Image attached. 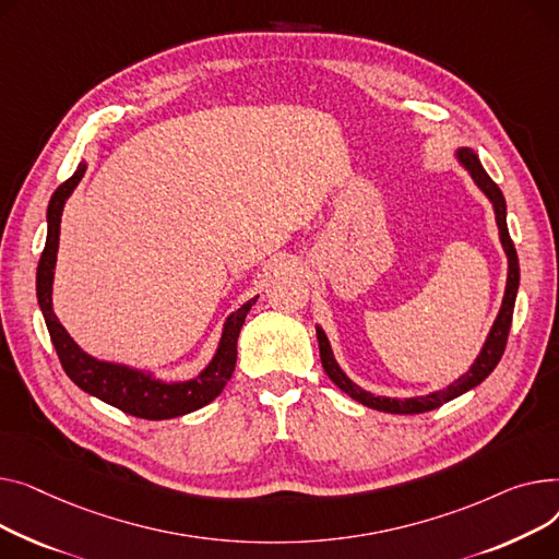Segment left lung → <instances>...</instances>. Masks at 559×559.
Instances as JSON below:
<instances>
[{
    "label": "left lung",
    "mask_w": 559,
    "mask_h": 559,
    "mask_svg": "<svg viewBox=\"0 0 559 559\" xmlns=\"http://www.w3.org/2000/svg\"><path fill=\"white\" fill-rule=\"evenodd\" d=\"M457 162L463 164V167L469 171L472 180L476 182V187L487 195L491 207H495L497 214V225H499V237L503 243V250L508 254V282H506V295H503V302H501V311L491 324V330L487 334V341L480 349V354L476 356L474 366L457 379L451 385H447L444 390L438 392H429V395H421V397H408V400H397V397H381V395H372V392L364 390L360 385H356L336 364L334 352L330 341H326V334L322 332V326H316V334H318V345H320V360H322V368L343 392L356 402H360L368 408L374 411H383V413H395V415H413V413H426V411H433L455 397H461L463 392L476 388L478 383H483L491 370L499 366V360L506 352V343H508V334H510V324H512V311H514V300H516V290H519V257L514 250V243L510 239L508 233V223H506V199L499 189V185L487 176V171L483 169V164L478 159V155L463 146L455 151Z\"/></svg>",
    "instance_id": "left-lung-1"
}]
</instances>
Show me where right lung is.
I'll return each instance as SVG.
<instances>
[{
	"label": "right lung",
	"mask_w": 559,
	"mask_h": 559,
	"mask_svg": "<svg viewBox=\"0 0 559 559\" xmlns=\"http://www.w3.org/2000/svg\"><path fill=\"white\" fill-rule=\"evenodd\" d=\"M85 169L87 164L81 162L74 176L70 180H64L51 195L47 207V241L43 257L38 261L36 275L38 305L45 316L56 354L60 358V366L83 392H87V395L102 400L128 415H135L142 419H171L187 415L191 411H199L207 406L212 400H216L229 377H233L237 366V338L257 298L248 300L241 309L227 316L216 354L212 356L207 368L189 381H162L155 379L151 372H142L121 364H110V360H98L83 352L68 334V330L58 322L51 307V290L62 207L68 203L76 185L81 182Z\"/></svg>",
	"instance_id": "add662e5"
}]
</instances>
